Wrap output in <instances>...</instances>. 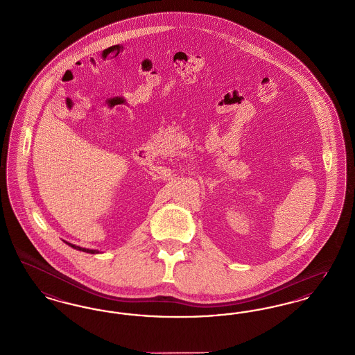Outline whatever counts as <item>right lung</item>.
Masks as SVG:
<instances>
[{
    "instance_id": "obj_1",
    "label": "right lung",
    "mask_w": 355,
    "mask_h": 355,
    "mask_svg": "<svg viewBox=\"0 0 355 355\" xmlns=\"http://www.w3.org/2000/svg\"><path fill=\"white\" fill-rule=\"evenodd\" d=\"M64 241V240H63ZM69 247L74 248V249H77V250H80V252H86V253H92V254H96V253H101V250H98V249H89V248H82L78 247V245H74V244H71V243H67V241H64Z\"/></svg>"
}]
</instances>
